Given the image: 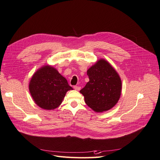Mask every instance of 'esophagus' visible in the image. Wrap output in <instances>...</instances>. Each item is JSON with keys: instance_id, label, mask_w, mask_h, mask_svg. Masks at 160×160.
<instances>
[{"instance_id": "34e87169", "label": "esophagus", "mask_w": 160, "mask_h": 160, "mask_svg": "<svg viewBox=\"0 0 160 160\" xmlns=\"http://www.w3.org/2000/svg\"><path fill=\"white\" fill-rule=\"evenodd\" d=\"M74 89L76 90H77V91H78V90H80V87L78 86H74Z\"/></svg>"}]
</instances>
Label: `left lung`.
I'll return each mask as SVG.
<instances>
[{
	"mask_svg": "<svg viewBox=\"0 0 160 160\" xmlns=\"http://www.w3.org/2000/svg\"><path fill=\"white\" fill-rule=\"evenodd\" d=\"M89 82L80 92L86 104L97 112L109 110L119 100L122 81L114 68L101 59L87 71Z\"/></svg>",
	"mask_w": 160,
	"mask_h": 160,
	"instance_id": "left-lung-1",
	"label": "left lung"
}]
</instances>
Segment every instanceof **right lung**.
Returning a JSON list of instances; mask_svg holds the SVG:
<instances>
[{
    "mask_svg": "<svg viewBox=\"0 0 160 160\" xmlns=\"http://www.w3.org/2000/svg\"><path fill=\"white\" fill-rule=\"evenodd\" d=\"M72 90L66 79L54 68L45 66L32 76L29 90L34 101L45 110H54L62 102L67 91Z\"/></svg>",
    "mask_w": 160,
    "mask_h": 160,
    "instance_id": "right-lung-1",
    "label": "right lung"
}]
</instances>
